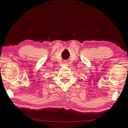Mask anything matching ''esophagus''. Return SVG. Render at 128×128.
Returning a JSON list of instances; mask_svg holds the SVG:
<instances>
[{
  "label": "esophagus",
  "instance_id": "obj_1",
  "mask_svg": "<svg viewBox=\"0 0 128 128\" xmlns=\"http://www.w3.org/2000/svg\"><path fill=\"white\" fill-rule=\"evenodd\" d=\"M67 62V61H66V60H64V62Z\"/></svg>",
  "mask_w": 128,
  "mask_h": 128
}]
</instances>
